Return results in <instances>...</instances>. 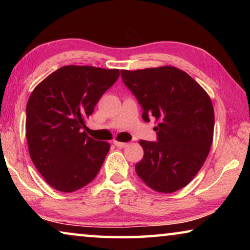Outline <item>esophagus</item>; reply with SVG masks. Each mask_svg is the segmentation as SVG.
<instances>
[{"instance_id": "esophagus-1", "label": "esophagus", "mask_w": 250, "mask_h": 250, "mask_svg": "<svg viewBox=\"0 0 250 250\" xmlns=\"http://www.w3.org/2000/svg\"><path fill=\"white\" fill-rule=\"evenodd\" d=\"M113 143H115V146H118V147H125V146H129V143H126V142L115 141Z\"/></svg>"}]
</instances>
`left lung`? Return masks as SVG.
<instances>
[{"label": "left lung", "mask_w": 250, "mask_h": 250, "mask_svg": "<svg viewBox=\"0 0 250 250\" xmlns=\"http://www.w3.org/2000/svg\"><path fill=\"white\" fill-rule=\"evenodd\" d=\"M126 87L143 110L153 117L158 141L140 140L145 154L135 172L160 193H173L193 180L213 142L214 108L209 96L185 71L173 66L121 70Z\"/></svg>", "instance_id": "obj_1"}]
</instances>
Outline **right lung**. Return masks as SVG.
I'll return each mask as SVG.
<instances>
[{"instance_id":"add662e5","label":"right lung","mask_w":250,"mask_h":250,"mask_svg":"<svg viewBox=\"0 0 250 250\" xmlns=\"http://www.w3.org/2000/svg\"><path fill=\"white\" fill-rule=\"evenodd\" d=\"M119 75V69L64 66L37 84L29 96V155L41 175L57 191H77L98 174L110 145L88 137L83 129L86 118Z\"/></svg>"}]
</instances>
